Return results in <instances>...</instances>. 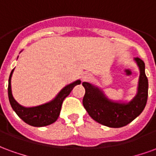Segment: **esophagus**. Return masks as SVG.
Instances as JSON below:
<instances>
[{"instance_id": "34e87169", "label": "esophagus", "mask_w": 156, "mask_h": 156, "mask_svg": "<svg viewBox=\"0 0 156 156\" xmlns=\"http://www.w3.org/2000/svg\"><path fill=\"white\" fill-rule=\"evenodd\" d=\"M89 78H91V75L89 74V73H85L83 76V80H88Z\"/></svg>"}]
</instances>
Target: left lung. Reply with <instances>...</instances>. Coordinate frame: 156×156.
<instances>
[{"label": "left lung", "mask_w": 156, "mask_h": 156, "mask_svg": "<svg viewBox=\"0 0 156 156\" xmlns=\"http://www.w3.org/2000/svg\"><path fill=\"white\" fill-rule=\"evenodd\" d=\"M140 68V79L137 94L127 104L109 100L102 90L83 82L85 94L83 105L90 117L99 124L111 128H120L127 125L140 115L146 105L148 98V78L144 73V62L135 58Z\"/></svg>", "instance_id": "8db88e82"}]
</instances>
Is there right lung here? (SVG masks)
I'll return each instance as SVG.
<instances>
[{"label":"right lung","mask_w":156,"mask_h":156,"mask_svg":"<svg viewBox=\"0 0 156 156\" xmlns=\"http://www.w3.org/2000/svg\"><path fill=\"white\" fill-rule=\"evenodd\" d=\"M13 71L14 69H12L8 81L9 101L13 110L16 112V114L25 123L34 127H42V126H47L54 123L60 115L62 105L64 98L69 95L73 88H74L76 85L81 83L80 80H77L62 88L61 91L59 92V94L57 95V97L51 102H48L47 104L36 106V107L26 108L19 105L12 96L11 79H12Z\"/></svg>","instance_id":"obj_1"}]
</instances>
